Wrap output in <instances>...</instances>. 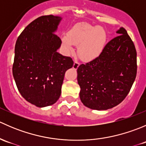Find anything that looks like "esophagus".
<instances>
[{
  "label": "esophagus",
  "instance_id": "1",
  "mask_svg": "<svg viewBox=\"0 0 146 146\" xmlns=\"http://www.w3.org/2000/svg\"><path fill=\"white\" fill-rule=\"evenodd\" d=\"M79 66H80V63L78 62V61H75L74 64H73V68L77 69Z\"/></svg>",
  "mask_w": 146,
  "mask_h": 146
}]
</instances>
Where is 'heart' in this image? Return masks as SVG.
Instances as JSON below:
<instances>
[{"instance_id":"1","label":"heart","mask_w":146,"mask_h":146,"mask_svg":"<svg viewBox=\"0 0 146 146\" xmlns=\"http://www.w3.org/2000/svg\"><path fill=\"white\" fill-rule=\"evenodd\" d=\"M107 34L100 26L88 24L77 25L62 37V43L68 51L73 50L74 44H79L78 54L84 61H90L101 55L107 42Z\"/></svg>"}]
</instances>
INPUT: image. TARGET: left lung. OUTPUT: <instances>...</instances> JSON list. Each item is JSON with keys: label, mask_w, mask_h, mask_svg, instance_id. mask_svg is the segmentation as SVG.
I'll use <instances>...</instances> for the list:
<instances>
[{"label": "left lung", "mask_w": 146, "mask_h": 146, "mask_svg": "<svg viewBox=\"0 0 146 146\" xmlns=\"http://www.w3.org/2000/svg\"><path fill=\"white\" fill-rule=\"evenodd\" d=\"M109 42L98 58L78 68L80 98L85 107L106 110L120 104L129 94L137 73L136 50L126 29Z\"/></svg>", "instance_id": "8db88e82"}]
</instances>
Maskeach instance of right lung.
I'll return each mask as SVG.
<instances>
[{
	"label": "right lung",
	"mask_w": 146,
	"mask_h": 146,
	"mask_svg": "<svg viewBox=\"0 0 146 146\" xmlns=\"http://www.w3.org/2000/svg\"><path fill=\"white\" fill-rule=\"evenodd\" d=\"M62 17L41 16L25 28L16 41L13 75L22 96L38 107L56 103L64 75L73 66L70 57L57 50L61 40L55 34Z\"/></svg>",
	"instance_id": "obj_1"
}]
</instances>
